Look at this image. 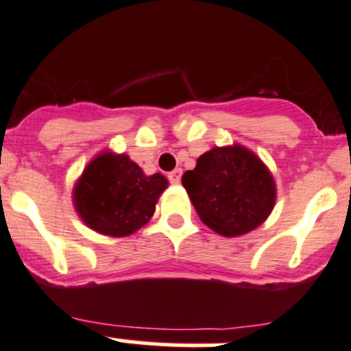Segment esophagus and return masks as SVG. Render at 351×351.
Returning <instances> with one entry per match:
<instances>
[{
    "mask_svg": "<svg viewBox=\"0 0 351 351\" xmlns=\"http://www.w3.org/2000/svg\"><path fill=\"white\" fill-rule=\"evenodd\" d=\"M168 178H169V182L175 183V185H176V183H180V178H182V169H180V168L173 169V171L168 175Z\"/></svg>",
    "mask_w": 351,
    "mask_h": 351,
    "instance_id": "34e87169",
    "label": "esophagus"
}]
</instances>
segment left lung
<instances>
[{"label": "left lung", "mask_w": 351, "mask_h": 351, "mask_svg": "<svg viewBox=\"0 0 351 351\" xmlns=\"http://www.w3.org/2000/svg\"><path fill=\"white\" fill-rule=\"evenodd\" d=\"M182 183L202 223L225 237L260 227L277 197L270 169L239 143L202 154L195 168L182 176Z\"/></svg>", "instance_id": "8db88e82"}]
</instances>
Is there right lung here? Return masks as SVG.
I'll use <instances>...</instances> for the list:
<instances>
[{
	"mask_svg": "<svg viewBox=\"0 0 351 351\" xmlns=\"http://www.w3.org/2000/svg\"><path fill=\"white\" fill-rule=\"evenodd\" d=\"M168 189L160 173L147 176L126 154L106 150L84 168L72 199L81 220L109 237L135 234L156 211L157 199Z\"/></svg>",
	"mask_w": 351,
	"mask_h": 351,
	"instance_id": "add662e5",
	"label": "right lung"
}]
</instances>
